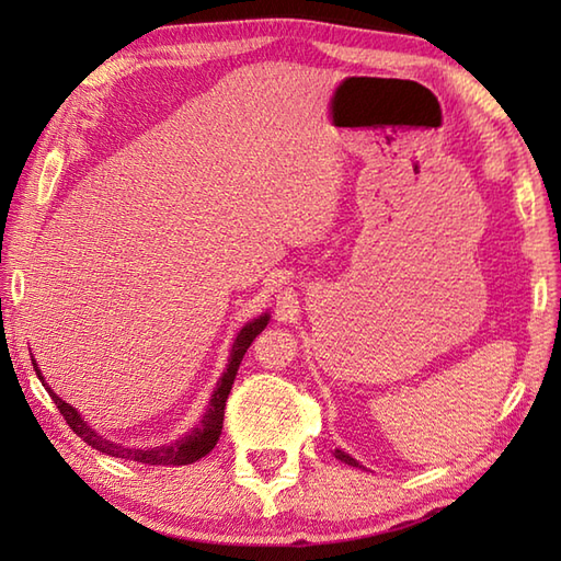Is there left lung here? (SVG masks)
<instances>
[{
  "instance_id": "8db88e82",
  "label": "left lung",
  "mask_w": 561,
  "mask_h": 561,
  "mask_svg": "<svg viewBox=\"0 0 561 561\" xmlns=\"http://www.w3.org/2000/svg\"><path fill=\"white\" fill-rule=\"evenodd\" d=\"M335 458H337V460H342V462L352 465V468H362V465L356 462V460L350 456V453H344V450H340V448H335Z\"/></svg>"
}]
</instances>
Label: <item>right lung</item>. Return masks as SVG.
I'll list each match as a JSON object with an SVG mask.
<instances>
[{"mask_svg":"<svg viewBox=\"0 0 561 561\" xmlns=\"http://www.w3.org/2000/svg\"><path fill=\"white\" fill-rule=\"evenodd\" d=\"M267 320H270L267 313L260 316L255 320H250V323L241 332H238V337H236L233 347H231L229 366H226L224 376L219 378L217 388H214V392H211L209 408H207L205 416H202V422L193 428V432H187L183 438L173 440V444L157 446V448H127L123 444H113V440L99 436L87 422L81 420V414L75 408H71L69 402H65L62 398H57L55 392L47 388L38 364H35V359H31V362H33L35 374H38V378L43 380V386L47 388V392H50V398L55 400L59 414L65 416V422L69 424L71 432H75L77 436H81L83 444H89L91 448L105 453V456L125 458V460H137V462H145V465H190V462H195L199 458H205L207 453L214 446H217V440L221 436V426H224L226 398H229V392H231L233 378L238 374V366H241L243 354L248 352L250 344H253V340L260 335L262 330H265Z\"/></svg>","mask_w":561,"mask_h":561,"instance_id":"1","label":"right lung"}]
</instances>
